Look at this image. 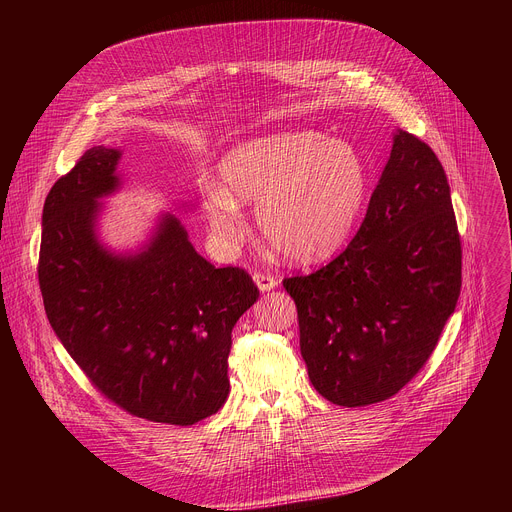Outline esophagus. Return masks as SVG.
<instances>
[{"label": "esophagus", "mask_w": 512, "mask_h": 512, "mask_svg": "<svg viewBox=\"0 0 512 512\" xmlns=\"http://www.w3.org/2000/svg\"><path fill=\"white\" fill-rule=\"evenodd\" d=\"M253 279H255V283H257V287L261 291H271V289H275L279 285V279L273 277L271 273H255Z\"/></svg>", "instance_id": "obj_1"}]
</instances>
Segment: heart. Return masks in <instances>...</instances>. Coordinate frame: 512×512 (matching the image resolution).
Listing matches in <instances>:
<instances>
[{"label":"heart","instance_id":"obj_1","mask_svg":"<svg viewBox=\"0 0 512 512\" xmlns=\"http://www.w3.org/2000/svg\"><path fill=\"white\" fill-rule=\"evenodd\" d=\"M221 186L208 184L202 210L221 253L247 237L241 204L255 202V223L273 251L318 263L350 239L367 196V168L348 141L316 131H283L239 143L218 164Z\"/></svg>","mask_w":512,"mask_h":512}]
</instances>
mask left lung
Returning a JSON list of instances; mask_svg holds the SVG:
<instances>
[{
    "label": "left lung",
    "mask_w": 512,
    "mask_h": 512,
    "mask_svg": "<svg viewBox=\"0 0 512 512\" xmlns=\"http://www.w3.org/2000/svg\"><path fill=\"white\" fill-rule=\"evenodd\" d=\"M283 287L324 399L364 407L399 393L431 356L462 287L450 184L429 145L399 129L350 245Z\"/></svg>",
    "instance_id": "1"
}]
</instances>
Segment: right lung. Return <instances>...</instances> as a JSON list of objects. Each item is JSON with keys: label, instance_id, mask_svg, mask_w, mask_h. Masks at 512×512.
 <instances>
[{"label": "right lung", "instance_id": "add662e5", "mask_svg": "<svg viewBox=\"0 0 512 512\" xmlns=\"http://www.w3.org/2000/svg\"><path fill=\"white\" fill-rule=\"evenodd\" d=\"M119 152L91 148L50 188L38 281L58 340L91 385L123 411L192 425L229 397L231 332L259 289L241 267L200 257L166 214L137 255L95 235L99 198L115 192Z\"/></svg>", "mask_w": 512, "mask_h": 512}]
</instances>
